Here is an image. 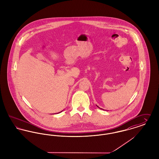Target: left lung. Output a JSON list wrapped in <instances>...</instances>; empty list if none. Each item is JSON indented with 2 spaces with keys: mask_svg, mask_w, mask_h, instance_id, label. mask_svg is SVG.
<instances>
[{
  "mask_svg": "<svg viewBox=\"0 0 159 159\" xmlns=\"http://www.w3.org/2000/svg\"><path fill=\"white\" fill-rule=\"evenodd\" d=\"M97 106V107H98V108H100V107H98V106ZM101 109H102V110H103V109H102V108H101Z\"/></svg>",
  "mask_w": 159,
  "mask_h": 159,
  "instance_id": "obj_1",
  "label": "left lung"
}]
</instances>
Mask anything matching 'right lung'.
<instances>
[{
  "mask_svg": "<svg viewBox=\"0 0 159 159\" xmlns=\"http://www.w3.org/2000/svg\"><path fill=\"white\" fill-rule=\"evenodd\" d=\"M62 111H61V112H62ZM61 112H59V113H61Z\"/></svg>",
  "mask_w": 159,
  "mask_h": 159,
  "instance_id": "right-lung-1",
  "label": "right lung"
}]
</instances>
